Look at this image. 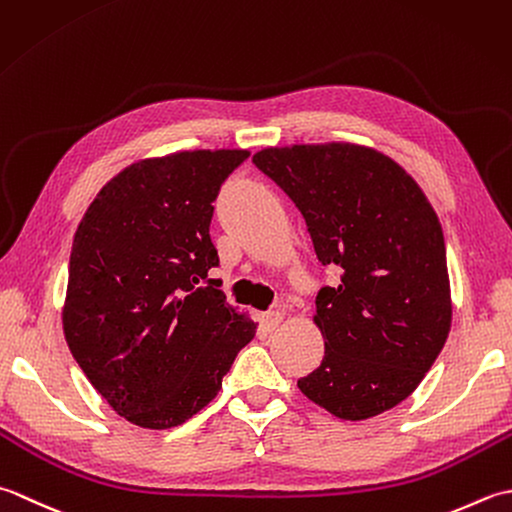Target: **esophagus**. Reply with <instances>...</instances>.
<instances>
[{"instance_id":"obj_1","label":"esophagus","mask_w":512,"mask_h":512,"mask_svg":"<svg viewBox=\"0 0 512 512\" xmlns=\"http://www.w3.org/2000/svg\"><path fill=\"white\" fill-rule=\"evenodd\" d=\"M258 322H260V329L269 333V331H274V329L280 325V322H283V314H280L278 309L265 311V314H260Z\"/></svg>"}]
</instances>
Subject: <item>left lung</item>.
<instances>
[{
	"mask_svg": "<svg viewBox=\"0 0 512 512\" xmlns=\"http://www.w3.org/2000/svg\"><path fill=\"white\" fill-rule=\"evenodd\" d=\"M305 216L322 267L340 280L316 296L320 367L298 380L342 420H367L409 398L451 329L442 225L398 163L353 143L254 154Z\"/></svg>",
	"mask_w": 512,
	"mask_h": 512,
	"instance_id": "8db88e82",
	"label": "left lung"
}]
</instances>
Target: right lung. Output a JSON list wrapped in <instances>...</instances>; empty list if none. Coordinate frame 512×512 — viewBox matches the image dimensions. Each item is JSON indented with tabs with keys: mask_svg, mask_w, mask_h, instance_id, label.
<instances>
[{
	"mask_svg": "<svg viewBox=\"0 0 512 512\" xmlns=\"http://www.w3.org/2000/svg\"><path fill=\"white\" fill-rule=\"evenodd\" d=\"M247 150H194L119 172L83 214L70 252L66 342L125 420L172 429L210 404L254 322L212 278L214 201Z\"/></svg>",
	"mask_w": 512,
	"mask_h": 512,
	"instance_id": "obj_1",
	"label": "right lung"
}]
</instances>
